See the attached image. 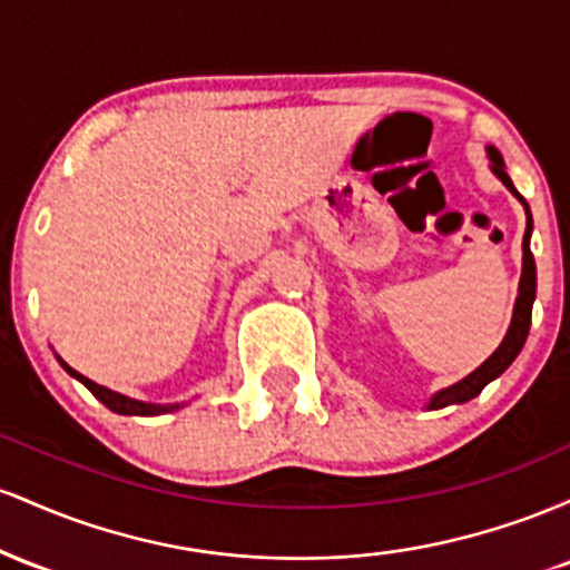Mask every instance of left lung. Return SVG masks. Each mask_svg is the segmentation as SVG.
<instances>
[{
    "instance_id": "1",
    "label": "left lung",
    "mask_w": 570,
    "mask_h": 570,
    "mask_svg": "<svg viewBox=\"0 0 570 570\" xmlns=\"http://www.w3.org/2000/svg\"><path fill=\"white\" fill-rule=\"evenodd\" d=\"M488 158H490V163H493V166H490L493 168V174L499 176L503 185L512 189L517 198H520V203L525 206V214H528L525 238H522V276H520V289H517L512 324H509L507 337H503V343L495 348L493 356H490L485 364H480L472 375L463 377V381L450 385V389L436 391V394L431 396L429 410L448 407V404H463V402H469V399H474L490 381H495V377H499L501 372L514 362L517 353H520L522 345H525L528 330H531V311H533V299H535V263H533V254H531V233H533L531 208H528V203L522 200V195L514 189L509 174L503 171V158H501L499 149L488 147Z\"/></svg>"
}]
</instances>
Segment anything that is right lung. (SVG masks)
Returning <instances> with one entry per match:
<instances>
[{"mask_svg":"<svg viewBox=\"0 0 570 570\" xmlns=\"http://www.w3.org/2000/svg\"><path fill=\"white\" fill-rule=\"evenodd\" d=\"M58 362H61V358H58ZM61 367L67 370L71 377H77V381H80L85 389H88L90 394L98 399V402H104L109 410L120 412V415H160V412H171V410H179L181 407V404H149V402H139V399L122 396V394H117V391H112V389H104V385L88 381V377L80 375V372L71 370L67 362H61Z\"/></svg>","mask_w":570,"mask_h":570,"instance_id":"right-lung-1","label":"right lung"}]
</instances>
